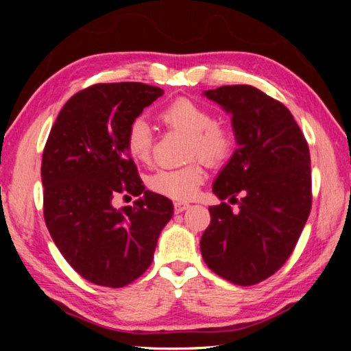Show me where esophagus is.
Returning <instances> with one entry per match:
<instances>
[{
  "mask_svg": "<svg viewBox=\"0 0 351 351\" xmlns=\"http://www.w3.org/2000/svg\"><path fill=\"white\" fill-rule=\"evenodd\" d=\"M189 204L187 203H180V201H176V203H175V210L178 212V213H180V212H184V210H186V209H189Z\"/></svg>",
  "mask_w": 351,
  "mask_h": 351,
  "instance_id": "obj_1",
  "label": "esophagus"
}]
</instances>
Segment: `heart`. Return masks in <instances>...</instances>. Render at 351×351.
Segmentation results:
<instances>
[{"label": "heart", "mask_w": 351, "mask_h": 351, "mask_svg": "<svg viewBox=\"0 0 351 351\" xmlns=\"http://www.w3.org/2000/svg\"><path fill=\"white\" fill-rule=\"evenodd\" d=\"M165 127L189 136L187 159H201L207 165L228 161L234 152L235 138L230 128L213 122L212 112L193 100L180 97L158 112ZM125 147L136 162L148 164L153 156V134L150 127L136 119L127 130ZM206 173L198 162L181 169L159 170L148 178L152 192L176 201H189L197 195Z\"/></svg>", "instance_id": "obj_1"}]
</instances>
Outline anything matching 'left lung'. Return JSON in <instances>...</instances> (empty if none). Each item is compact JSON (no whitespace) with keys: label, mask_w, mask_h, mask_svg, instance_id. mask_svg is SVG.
I'll return each instance as SVG.
<instances>
[{"label":"left lung","mask_w":351,"mask_h":351,"mask_svg":"<svg viewBox=\"0 0 351 351\" xmlns=\"http://www.w3.org/2000/svg\"><path fill=\"white\" fill-rule=\"evenodd\" d=\"M232 112L239 142L213 193L239 203L212 206L199 246L206 265L226 280L251 287L282 268L310 215V148L291 111L249 85L206 91Z\"/></svg>","instance_id":"1"}]
</instances>
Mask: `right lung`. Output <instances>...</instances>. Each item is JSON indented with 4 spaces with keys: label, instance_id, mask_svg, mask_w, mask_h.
<instances>
[{
    "label": "right lung",
    "instance_id": "1",
    "mask_svg": "<svg viewBox=\"0 0 351 351\" xmlns=\"http://www.w3.org/2000/svg\"><path fill=\"white\" fill-rule=\"evenodd\" d=\"M164 91L139 82L97 83L71 97L47 136L41 181L46 228L73 269L99 287H127L148 269L173 203L145 190L125 134ZM139 196L121 211L119 196Z\"/></svg>",
    "mask_w": 351,
    "mask_h": 351
}]
</instances>
